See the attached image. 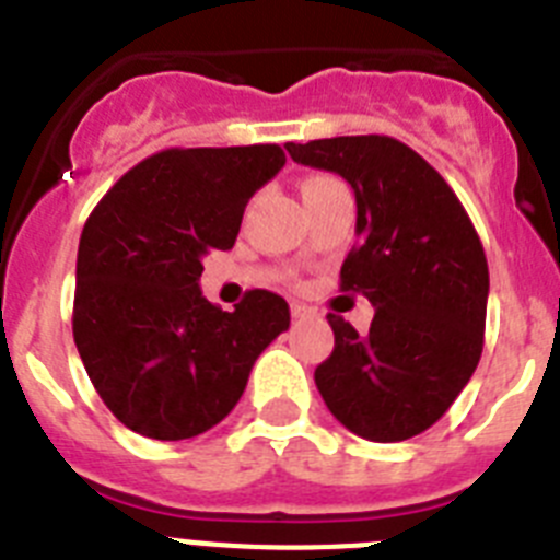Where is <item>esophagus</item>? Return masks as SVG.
Masks as SVG:
<instances>
[{"label": "esophagus", "instance_id": "obj_1", "mask_svg": "<svg viewBox=\"0 0 560 560\" xmlns=\"http://www.w3.org/2000/svg\"><path fill=\"white\" fill-rule=\"evenodd\" d=\"M291 316L294 319H308V316H314V308H308L303 303H291Z\"/></svg>", "mask_w": 560, "mask_h": 560}]
</instances>
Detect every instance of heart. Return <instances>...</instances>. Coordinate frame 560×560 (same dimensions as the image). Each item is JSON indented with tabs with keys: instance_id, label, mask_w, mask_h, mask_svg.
<instances>
[{
	"instance_id": "obj_1",
	"label": "heart",
	"mask_w": 560,
	"mask_h": 560,
	"mask_svg": "<svg viewBox=\"0 0 560 560\" xmlns=\"http://www.w3.org/2000/svg\"><path fill=\"white\" fill-rule=\"evenodd\" d=\"M311 182H319V176H316V179H308V182H305V185H311Z\"/></svg>"
}]
</instances>
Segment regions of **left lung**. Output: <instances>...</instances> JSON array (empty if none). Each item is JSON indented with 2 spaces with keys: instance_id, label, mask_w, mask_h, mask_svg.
I'll return each mask as SVG.
<instances>
[{
  "instance_id": "obj_1",
  "label": "left lung",
  "mask_w": 560,
  "mask_h": 560,
  "mask_svg": "<svg viewBox=\"0 0 560 560\" xmlns=\"http://www.w3.org/2000/svg\"><path fill=\"white\" fill-rule=\"evenodd\" d=\"M300 165L339 173L355 192L341 289L373 303L370 334L328 314L334 353L316 389L341 427L400 443L438 423L482 355L488 260L468 212L420 153L393 137L285 142Z\"/></svg>"
}]
</instances>
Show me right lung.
I'll return each mask as SVG.
<instances>
[{
    "label": "right lung",
    "mask_w": 560,
    "mask_h": 560,
    "mask_svg": "<svg viewBox=\"0 0 560 560\" xmlns=\"http://www.w3.org/2000/svg\"><path fill=\"white\" fill-rule=\"evenodd\" d=\"M280 145L167 148L122 176L78 244L72 334L112 415L142 438L187 440L232 412L257 355L289 330L283 296L255 289L221 311L201 260L232 249Z\"/></svg>",
    "instance_id": "obj_1"
}]
</instances>
